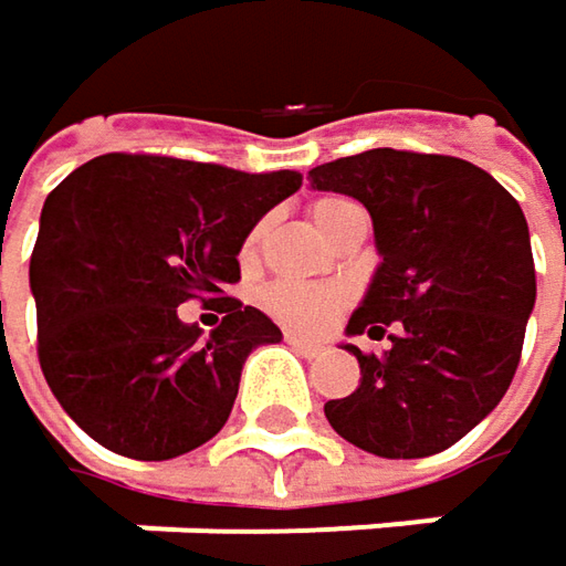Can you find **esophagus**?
Instances as JSON below:
<instances>
[{
  "mask_svg": "<svg viewBox=\"0 0 566 566\" xmlns=\"http://www.w3.org/2000/svg\"><path fill=\"white\" fill-rule=\"evenodd\" d=\"M284 339H287V346H291L294 353H301L304 359H314V356L321 353V346H317V343H311V339H304V336L287 334Z\"/></svg>",
  "mask_w": 566,
  "mask_h": 566,
  "instance_id": "esophagus-1",
  "label": "esophagus"
}]
</instances>
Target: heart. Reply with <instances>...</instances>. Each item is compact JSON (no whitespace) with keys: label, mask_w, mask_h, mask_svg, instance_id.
I'll use <instances>...</instances> for the list:
<instances>
[{"label":"heart","mask_w":566,"mask_h":566,"mask_svg":"<svg viewBox=\"0 0 566 566\" xmlns=\"http://www.w3.org/2000/svg\"><path fill=\"white\" fill-rule=\"evenodd\" d=\"M363 207L349 197H317L311 203V217L321 230L334 239V232L353 217L359 213ZM269 223L262 220L259 227H252V232L245 235V245H242V259L252 262L262 249V239H265ZM262 307L297 334H324L327 327H334V321L349 307L353 294L346 284H294V282H275L269 284L262 294H259Z\"/></svg>","instance_id":"1"}]
</instances>
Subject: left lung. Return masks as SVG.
<instances>
[{
  "label": "left lung",
  "mask_w": 566,
  "mask_h": 566,
  "mask_svg": "<svg viewBox=\"0 0 566 566\" xmlns=\"http://www.w3.org/2000/svg\"><path fill=\"white\" fill-rule=\"evenodd\" d=\"M307 180L356 197L382 265L346 334L359 386L324 405L336 434L388 460L431 457L502 401L535 307V259L518 200L483 168L398 148L336 158Z\"/></svg>",
  "instance_id": "obj_1"
}]
</instances>
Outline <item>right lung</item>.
I'll use <instances>...</instances> for the list:
<instances>
[{
  "instance_id": "1",
  "label": "right lung",
  "mask_w": 566,
  "mask_h": 566,
  "mask_svg": "<svg viewBox=\"0 0 566 566\" xmlns=\"http://www.w3.org/2000/svg\"><path fill=\"white\" fill-rule=\"evenodd\" d=\"M297 187V171L113 151L48 193L28 265L38 363L96 443L171 460L220 434L245 356L282 339L262 311L227 294L235 255ZM187 300L218 311L210 335L179 317Z\"/></svg>"
}]
</instances>
